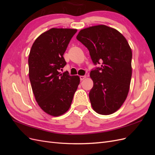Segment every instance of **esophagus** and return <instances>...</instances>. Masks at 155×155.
<instances>
[{"label":"esophagus","instance_id":"esophagus-1","mask_svg":"<svg viewBox=\"0 0 155 155\" xmlns=\"http://www.w3.org/2000/svg\"><path fill=\"white\" fill-rule=\"evenodd\" d=\"M86 78V76H81L80 77H79V78H80V80L81 81H83L84 79H85Z\"/></svg>","mask_w":155,"mask_h":155}]
</instances>
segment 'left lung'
I'll use <instances>...</instances> for the list:
<instances>
[{
  "mask_svg": "<svg viewBox=\"0 0 155 155\" xmlns=\"http://www.w3.org/2000/svg\"><path fill=\"white\" fill-rule=\"evenodd\" d=\"M77 39L89 51L94 65L90 76L94 85L89 92L93 109L109 115L126 100L132 76V51L124 35L114 28L98 25L81 30Z\"/></svg>",
  "mask_w": 155,
  "mask_h": 155,
  "instance_id": "1",
  "label": "left lung"
}]
</instances>
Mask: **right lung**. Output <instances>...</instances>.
Instances as JSON below:
<instances>
[{
    "label": "right lung",
    "instance_id": "add662e5",
    "mask_svg": "<svg viewBox=\"0 0 155 155\" xmlns=\"http://www.w3.org/2000/svg\"><path fill=\"white\" fill-rule=\"evenodd\" d=\"M76 32L75 29L51 28L37 37L30 50L32 91L39 107L51 116L62 115L69 109L80 81L78 76L59 72L67 64L63 54Z\"/></svg>",
    "mask_w": 155,
    "mask_h": 155
}]
</instances>
